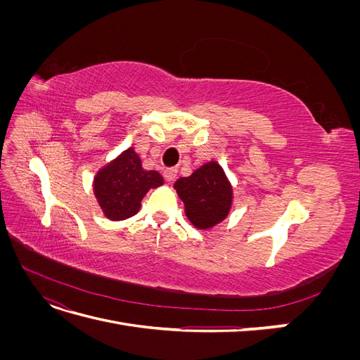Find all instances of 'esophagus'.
Segmentation results:
<instances>
[{"label": "esophagus", "instance_id": "1", "mask_svg": "<svg viewBox=\"0 0 360 360\" xmlns=\"http://www.w3.org/2000/svg\"><path fill=\"white\" fill-rule=\"evenodd\" d=\"M176 176H177V169H174V168H167L165 171H163V177H165V180L168 183L176 180Z\"/></svg>", "mask_w": 360, "mask_h": 360}]
</instances>
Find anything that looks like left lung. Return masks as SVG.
Returning <instances> with one entry per match:
<instances>
[{
    "label": "left lung",
    "mask_w": 360,
    "mask_h": 360,
    "mask_svg": "<svg viewBox=\"0 0 360 360\" xmlns=\"http://www.w3.org/2000/svg\"><path fill=\"white\" fill-rule=\"evenodd\" d=\"M184 204V214L197 230H212L233 207V184L217 160L204 162L191 176L174 183Z\"/></svg>",
    "instance_id": "8db88e82"
}]
</instances>
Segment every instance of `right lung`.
<instances>
[{
    "mask_svg": "<svg viewBox=\"0 0 360 360\" xmlns=\"http://www.w3.org/2000/svg\"><path fill=\"white\" fill-rule=\"evenodd\" d=\"M162 184L160 174L144 169L135 148L129 147L96 171L93 193L106 219L124 221L139 212L150 189Z\"/></svg>",
    "mask_w": 360,
    "mask_h": 360,
    "instance_id": "right-lung-1",
    "label": "right lung"
}]
</instances>
